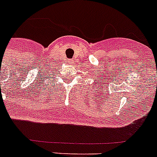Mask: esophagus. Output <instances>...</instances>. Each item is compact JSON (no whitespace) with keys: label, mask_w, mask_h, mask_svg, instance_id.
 <instances>
[{"label":"esophagus","mask_w":157,"mask_h":157,"mask_svg":"<svg viewBox=\"0 0 157 157\" xmlns=\"http://www.w3.org/2000/svg\"><path fill=\"white\" fill-rule=\"evenodd\" d=\"M73 60H74V59H72V60H69V62H70V63H72V62H73Z\"/></svg>","instance_id":"1"}]
</instances>
